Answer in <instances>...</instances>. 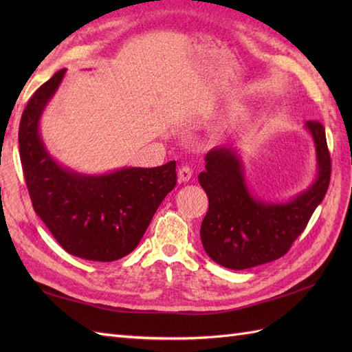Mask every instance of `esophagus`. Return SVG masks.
<instances>
[{"label":"esophagus","instance_id":"34e87169","mask_svg":"<svg viewBox=\"0 0 352 352\" xmlns=\"http://www.w3.org/2000/svg\"><path fill=\"white\" fill-rule=\"evenodd\" d=\"M192 178V169L189 166H182L178 169V182L188 183Z\"/></svg>","mask_w":352,"mask_h":352}]
</instances>
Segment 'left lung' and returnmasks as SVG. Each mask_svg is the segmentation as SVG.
<instances>
[{"label":"left lung","instance_id":"obj_1","mask_svg":"<svg viewBox=\"0 0 352 352\" xmlns=\"http://www.w3.org/2000/svg\"><path fill=\"white\" fill-rule=\"evenodd\" d=\"M316 148L318 175L307 189L286 203L251 195L237 148L216 146L206 155V170L198 175L208 197V212L201 223V242L216 263L241 271L283 257L322 203L330 184L331 160L325 129L305 124Z\"/></svg>","mask_w":352,"mask_h":352}]
</instances>
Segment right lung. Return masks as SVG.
<instances>
[{
	"label": "right lung",
	"instance_id": "add662e5",
	"mask_svg": "<svg viewBox=\"0 0 352 352\" xmlns=\"http://www.w3.org/2000/svg\"><path fill=\"white\" fill-rule=\"evenodd\" d=\"M66 69L30 98L19 122V155L37 216L62 248L92 261H115L139 245L164 197L175 188V162L86 175L62 166L45 148L39 122Z\"/></svg>",
	"mask_w": 352,
	"mask_h": 352
}]
</instances>
